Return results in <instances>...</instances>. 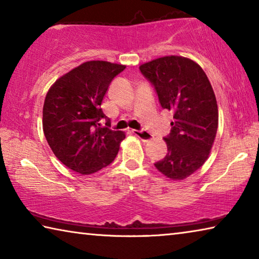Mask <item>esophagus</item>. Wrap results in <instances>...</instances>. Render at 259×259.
I'll return each instance as SVG.
<instances>
[{
	"label": "esophagus",
	"instance_id": "34e87169",
	"mask_svg": "<svg viewBox=\"0 0 259 259\" xmlns=\"http://www.w3.org/2000/svg\"><path fill=\"white\" fill-rule=\"evenodd\" d=\"M133 134L135 136H137V137H139L142 140H144V142H147V140H150L152 138V135L145 130H133Z\"/></svg>",
	"mask_w": 259,
	"mask_h": 259
}]
</instances>
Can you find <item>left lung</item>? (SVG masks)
<instances>
[{
    "label": "left lung",
    "instance_id": "1",
    "mask_svg": "<svg viewBox=\"0 0 259 259\" xmlns=\"http://www.w3.org/2000/svg\"><path fill=\"white\" fill-rule=\"evenodd\" d=\"M155 88L161 106L174 113L164 137L168 153L155 168L182 181L207 161L218 128L216 96L199 64L181 56H165L139 66Z\"/></svg>",
    "mask_w": 259,
    "mask_h": 259
}]
</instances>
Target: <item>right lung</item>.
<instances>
[{
  "label": "right lung",
  "instance_id": "obj_1",
  "mask_svg": "<svg viewBox=\"0 0 259 259\" xmlns=\"http://www.w3.org/2000/svg\"><path fill=\"white\" fill-rule=\"evenodd\" d=\"M124 65L104 60L85 61L60 76L48 91L43 105V133L61 163L73 171L90 175L111 164L124 133L100 124V105L108 85Z\"/></svg>",
  "mask_w": 259,
  "mask_h": 259
}]
</instances>
